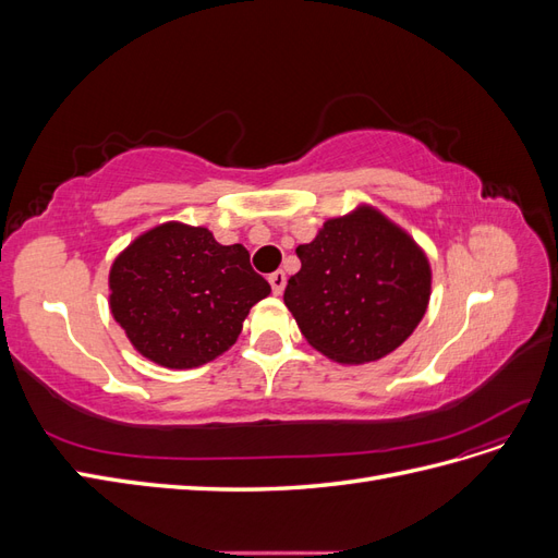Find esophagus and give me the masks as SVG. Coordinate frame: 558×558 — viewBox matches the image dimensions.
Instances as JSON below:
<instances>
[{
    "label": "esophagus",
    "mask_w": 558,
    "mask_h": 558,
    "mask_svg": "<svg viewBox=\"0 0 558 558\" xmlns=\"http://www.w3.org/2000/svg\"><path fill=\"white\" fill-rule=\"evenodd\" d=\"M267 281H269V286H272V293H275V295H281V293H283V286H286L283 269H277V272L269 275Z\"/></svg>",
    "instance_id": "34e87169"
}]
</instances>
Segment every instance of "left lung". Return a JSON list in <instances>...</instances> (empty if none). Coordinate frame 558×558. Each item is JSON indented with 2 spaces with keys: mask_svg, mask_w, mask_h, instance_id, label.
<instances>
[{
  "mask_svg": "<svg viewBox=\"0 0 558 558\" xmlns=\"http://www.w3.org/2000/svg\"><path fill=\"white\" fill-rule=\"evenodd\" d=\"M295 253L302 267L289 279L283 302L305 340L335 363L384 359L426 314V253L375 207L328 218Z\"/></svg>",
  "mask_w": 558,
  "mask_h": 558,
  "instance_id": "left-lung-1",
  "label": "left lung"
}]
</instances>
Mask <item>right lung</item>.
I'll return each mask as SVG.
<instances>
[{"label": "right lung", "instance_id": "1", "mask_svg": "<svg viewBox=\"0 0 558 558\" xmlns=\"http://www.w3.org/2000/svg\"><path fill=\"white\" fill-rule=\"evenodd\" d=\"M109 307L144 359L162 367L205 365L228 351L248 310L269 295L242 244L170 221L140 234L111 265Z\"/></svg>", "mask_w": 558, "mask_h": 558}]
</instances>
